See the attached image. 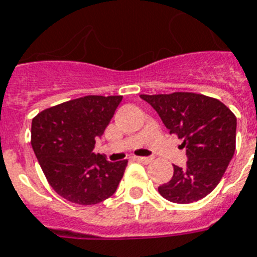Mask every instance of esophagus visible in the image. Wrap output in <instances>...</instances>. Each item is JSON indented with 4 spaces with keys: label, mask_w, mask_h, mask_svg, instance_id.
I'll return each instance as SVG.
<instances>
[{
    "label": "esophagus",
    "mask_w": 257,
    "mask_h": 257,
    "mask_svg": "<svg viewBox=\"0 0 257 257\" xmlns=\"http://www.w3.org/2000/svg\"><path fill=\"white\" fill-rule=\"evenodd\" d=\"M135 160L139 161V163H143V164H148L152 161V157H145V156H135Z\"/></svg>",
    "instance_id": "1"
}]
</instances>
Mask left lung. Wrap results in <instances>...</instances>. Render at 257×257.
I'll list each match as a JSON object with an SVG mask.
<instances>
[{
	"label": "left lung",
	"instance_id": "obj_1",
	"mask_svg": "<svg viewBox=\"0 0 257 257\" xmlns=\"http://www.w3.org/2000/svg\"><path fill=\"white\" fill-rule=\"evenodd\" d=\"M140 97L187 149V164L184 168L173 165L172 179L159 187L160 195L177 204L193 203L209 195L235 153V114L221 101L197 93Z\"/></svg>",
	"mask_w": 257,
	"mask_h": 257
}]
</instances>
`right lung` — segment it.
Returning <instances> with one entry per match:
<instances>
[{
	"instance_id": "obj_1",
	"label": "right lung",
	"mask_w": 257,
	"mask_h": 257,
	"mask_svg": "<svg viewBox=\"0 0 257 257\" xmlns=\"http://www.w3.org/2000/svg\"><path fill=\"white\" fill-rule=\"evenodd\" d=\"M122 96H85L42 110L32 121V148L50 187L72 203L93 205L116 192L128 160L93 153Z\"/></svg>"
}]
</instances>
